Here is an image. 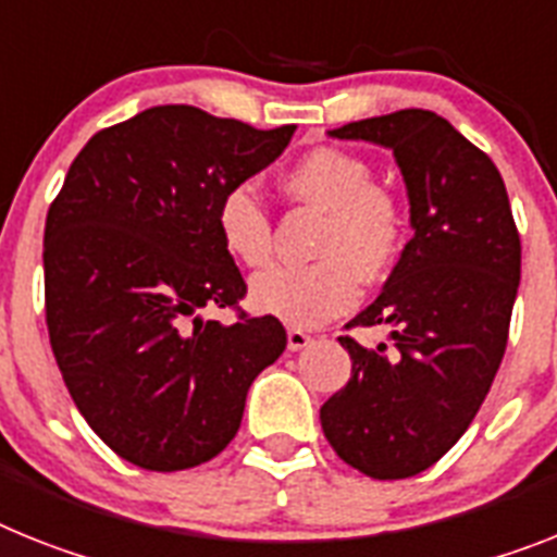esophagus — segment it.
I'll list each match as a JSON object with an SVG mask.
<instances>
[{"mask_svg": "<svg viewBox=\"0 0 557 557\" xmlns=\"http://www.w3.org/2000/svg\"><path fill=\"white\" fill-rule=\"evenodd\" d=\"M288 350H302L306 345H311V334L300 329H288Z\"/></svg>", "mask_w": 557, "mask_h": 557, "instance_id": "34e87169", "label": "esophagus"}]
</instances>
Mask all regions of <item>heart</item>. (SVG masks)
Instances as JSON below:
<instances>
[{
	"label": "heart",
	"instance_id": "1",
	"mask_svg": "<svg viewBox=\"0 0 557 557\" xmlns=\"http://www.w3.org/2000/svg\"><path fill=\"white\" fill-rule=\"evenodd\" d=\"M286 189L300 203L325 212L314 263H283L251 280L257 311L288 325L314 329L348 311L359 277L373 283L394 269L408 240V209L394 186L373 181L366 158L317 147L286 172ZM218 235L237 263L260 269L274 251V218L251 184L223 191Z\"/></svg>",
	"mask_w": 557,
	"mask_h": 557
}]
</instances>
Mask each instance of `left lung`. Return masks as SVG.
I'll return each instance as SVG.
<instances>
[{"mask_svg": "<svg viewBox=\"0 0 557 557\" xmlns=\"http://www.w3.org/2000/svg\"><path fill=\"white\" fill-rule=\"evenodd\" d=\"M394 149L413 237L371 306L345 329H391V345L339 336L350 380L320 408L336 456L371 479H410L461 438L490 394L521 280V237L502 172L450 121L399 110L331 129Z\"/></svg>", "mask_w": 557, "mask_h": 557, "instance_id": "left-lung-1", "label": "left lung"}]
</instances>
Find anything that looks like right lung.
<instances>
[{"label":"right lung","instance_id":"right-lung-1","mask_svg":"<svg viewBox=\"0 0 557 557\" xmlns=\"http://www.w3.org/2000/svg\"><path fill=\"white\" fill-rule=\"evenodd\" d=\"M294 129L163 104L98 129L70 163L45 223L50 348L78 413L129 465L214 459L255 376L286 350L277 317L238 308L223 326L199 308L246 297L214 214Z\"/></svg>","mask_w":557,"mask_h":557}]
</instances>
